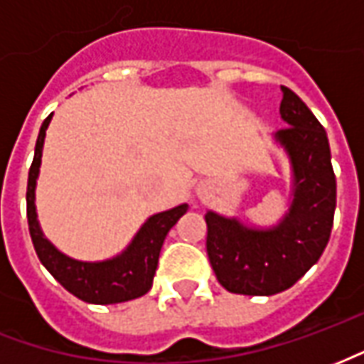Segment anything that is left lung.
Instances as JSON below:
<instances>
[{
  "instance_id": "obj_1",
  "label": "left lung",
  "mask_w": 364,
  "mask_h": 364,
  "mask_svg": "<svg viewBox=\"0 0 364 364\" xmlns=\"http://www.w3.org/2000/svg\"><path fill=\"white\" fill-rule=\"evenodd\" d=\"M281 119L274 132L290 164L287 213L273 226H252L236 216L208 210L206 253L224 289L271 296L290 289L326 250L336 213V175L326 130L300 97L281 87Z\"/></svg>"
}]
</instances>
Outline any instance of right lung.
Segmentation results:
<instances>
[{
	"label": "right lung",
	"mask_w": 364,
	"mask_h": 364,
	"mask_svg": "<svg viewBox=\"0 0 364 364\" xmlns=\"http://www.w3.org/2000/svg\"><path fill=\"white\" fill-rule=\"evenodd\" d=\"M52 114L44 119L38 138H36L35 158H33V166L28 169L27 183L28 232H31V240H33L38 259L68 292H72L83 302L119 304V302L144 296L151 289L154 274L158 269L159 252H161L167 232L187 213L189 205L183 203L164 213L151 214L130 240V244L114 257L103 261H80L62 253L44 236L35 205L36 179L41 173L44 138H46V128L50 124Z\"/></svg>",
	"instance_id": "obj_1"
}]
</instances>
